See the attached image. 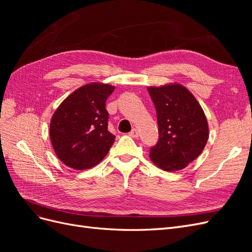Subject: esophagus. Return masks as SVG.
<instances>
[{
  "label": "esophagus",
  "instance_id": "esophagus-1",
  "mask_svg": "<svg viewBox=\"0 0 252 252\" xmlns=\"http://www.w3.org/2000/svg\"><path fill=\"white\" fill-rule=\"evenodd\" d=\"M129 135L131 136V138H133V139H138V136H139V131L136 130V129L134 128V129H132V130L129 132Z\"/></svg>",
  "mask_w": 252,
  "mask_h": 252
}]
</instances>
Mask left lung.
Wrapping results in <instances>:
<instances>
[{
    "mask_svg": "<svg viewBox=\"0 0 252 252\" xmlns=\"http://www.w3.org/2000/svg\"><path fill=\"white\" fill-rule=\"evenodd\" d=\"M157 110L158 143L150 158L166 171L181 170L201 155L208 140V124L201 105L179 84L147 88Z\"/></svg>",
    "mask_w": 252,
    "mask_h": 252,
    "instance_id": "left-lung-1",
    "label": "left lung"
}]
</instances>
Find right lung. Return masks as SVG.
Instances as JSON below:
<instances>
[{
  "mask_svg": "<svg viewBox=\"0 0 252 252\" xmlns=\"http://www.w3.org/2000/svg\"><path fill=\"white\" fill-rule=\"evenodd\" d=\"M114 87L88 84L66 97L53 113L50 140L58 158L77 170L91 168L108 154L116 136L108 130L106 100Z\"/></svg>",
  "mask_w": 252,
  "mask_h": 252,
  "instance_id": "obj_1",
  "label": "right lung"
}]
</instances>
